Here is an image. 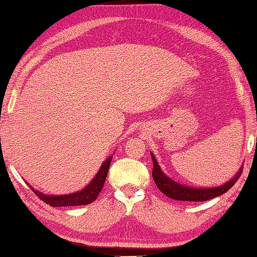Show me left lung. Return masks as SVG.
<instances>
[{"mask_svg":"<svg viewBox=\"0 0 257 257\" xmlns=\"http://www.w3.org/2000/svg\"><path fill=\"white\" fill-rule=\"evenodd\" d=\"M152 160H153V179L155 185L158 188L162 191L165 196L170 197L172 199H177V201H186V202H204L212 199L216 196H220L231 188V187L236 184L239 177L241 176V169L236 176H234L231 180L227 184H224L220 187H214V188H191V187L182 186L178 182L171 180L170 178L167 177L161 170L160 165L156 162V159L154 155L151 153Z\"/></svg>","mask_w":257,"mask_h":257,"instance_id":"obj_1","label":"left lung"}]
</instances>
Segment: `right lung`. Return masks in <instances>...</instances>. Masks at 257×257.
<instances>
[{"instance_id": "obj_1", "label": "right lung", "mask_w": 257, "mask_h": 257, "mask_svg": "<svg viewBox=\"0 0 257 257\" xmlns=\"http://www.w3.org/2000/svg\"><path fill=\"white\" fill-rule=\"evenodd\" d=\"M112 156L106 159L105 162L102 164L101 169L97 172V175L95 176L94 179L89 182L88 186L80 191L73 193L70 195H60V196H49V195H44L40 193V191L35 190L33 187L30 188L33 189L35 194L37 195L40 199L46 204H50L51 206L60 207V206H79V205H87L94 202L97 198L99 191L102 190L104 182H105L108 168H110Z\"/></svg>"}]
</instances>
